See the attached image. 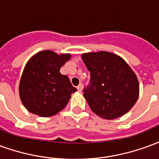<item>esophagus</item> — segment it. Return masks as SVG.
<instances>
[{"mask_svg":"<svg viewBox=\"0 0 159 159\" xmlns=\"http://www.w3.org/2000/svg\"><path fill=\"white\" fill-rule=\"evenodd\" d=\"M83 83H80L79 85L77 86V90H78V91H82V90H83Z\"/></svg>","mask_w":159,"mask_h":159,"instance_id":"esophagus-1","label":"esophagus"}]
</instances>
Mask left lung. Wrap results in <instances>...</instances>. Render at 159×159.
<instances>
[{"label": "left lung", "mask_w": 159, "mask_h": 159, "mask_svg": "<svg viewBox=\"0 0 159 159\" xmlns=\"http://www.w3.org/2000/svg\"><path fill=\"white\" fill-rule=\"evenodd\" d=\"M82 58L90 71L83 96L91 110L105 119L127 113L139 96V82L129 65L119 56L104 51L84 53Z\"/></svg>", "instance_id": "1"}]
</instances>
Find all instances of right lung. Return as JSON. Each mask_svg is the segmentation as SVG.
Masks as SVG:
<instances>
[{
  "label": "right lung",
  "mask_w": 159,
  "mask_h": 159,
  "mask_svg": "<svg viewBox=\"0 0 159 159\" xmlns=\"http://www.w3.org/2000/svg\"><path fill=\"white\" fill-rule=\"evenodd\" d=\"M70 54L46 50L34 55L26 64L19 83V95L30 112L51 117L63 110L76 89L68 76L59 72Z\"/></svg>",
  "instance_id": "right-lung-1"
}]
</instances>
